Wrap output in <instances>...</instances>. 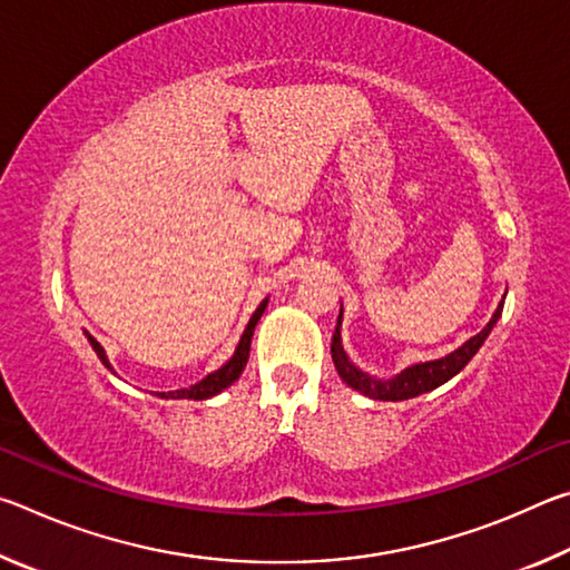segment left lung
I'll return each instance as SVG.
<instances>
[{
  "mask_svg": "<svg viewBox=\"0 0 570 570\" xmlns=\"http://www.w3.org/2000/svg\"><path fill=\"white\" fill-rule=\"evenodd\" d=\"M503 314V304L495 308L493 320L488 322L485 330L480 334L472 336L465 344L460 346L448 356H442V360L435 362H424V364H412L410 370H404L402 374H397L394 380H372L366 377L364 372L356 370V366L346 360V354L342 350V334H340V326H342V312H340V320H336V330L332 336V360L336 364V372H340V377L354 387L356 392H362L364 397H372V400H387V402H397V400H410V397H417L422 392H430L440 387V384H445L450 377H455V374L465 366L475 352L485 342V336L493 330V324L498 322V316Z\"/></svg>",
  "mask_w": 570,
  "mask_h": 570,
  "instance_id": "left-lung-1",
  "label": "left lung"
}]
</instances>
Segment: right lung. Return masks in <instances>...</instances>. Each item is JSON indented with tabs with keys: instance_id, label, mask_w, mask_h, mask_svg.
Segmentation results:
<instances>
[{
	"instance_id": "obj_1",
	"label": "right lung",
	"mask_w": 570,
	"mask_h": 570,
	"mask_svg": "<svg viewBox=\"0 0 570 570\" xmlns=\"http://www.w3.org/2000/svg\"><path fill=\"white\" fill-rule=\"evenodd\" d=\"M264 308H266V298H264L262 304H258V308L254 312V316H250V322H248V326L244 330V336H240V342H238V346H236L234 356H230V360H228L224 366H220V370H216L214 374H208L206 380H200L198 384H193V387H188V390L158 392L160 397H170V400H208V397H214V394H218L220 390H226L230 382H236V380H238V374L244 372V366H246V362H248L250 336H254L256 322L262 320ZM88 340H90V344H92L95 354L100 356V362H102L105 366H108V370H112L110 362H108V356H105V350H102V346H100L98 342H95V336H90V334H88Z\"/></svg>"
}]
</instances>
